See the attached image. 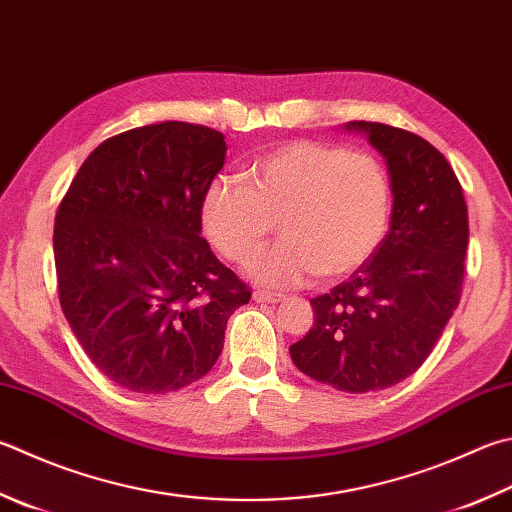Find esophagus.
I'll list each match as a JSON object with an SVG mask.
<instances>
[{
  "mask_svg": "<svg viewBox=\"0 0 512 512\" xmlns=\"http://www.w3.org/2000/svg\"><path fill=\"white\" fill-rule=\"evenodd\" d=\"M254 301L256 303H281L283 301V294H276V292H267V289H254Z\"/></svg>",
  "mask_w": 512,
  "mask_h": 512,
  "instance_id": "esophagus-1",
  "label": "esophagus"
}]
</instances>
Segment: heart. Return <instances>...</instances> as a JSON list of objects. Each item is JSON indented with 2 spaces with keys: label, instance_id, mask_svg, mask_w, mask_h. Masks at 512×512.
<instances>
[{
  "label": "heart",
  "instance_id": "obj_1",
  "mask_svg": "<svg viewBox=\"0 0 512 512\" xmlns=\"http://www.w3.org/2000/svg\"><path fill=\"white\" fill-rule=\"evenodd\" d=\"M243 180L211 182L200 220L218 252L240 265L265 247L278 220L285 240L252 263V276L263 285L352 274L388 229L390 180L368 153L294 140L256 158Z\"/></svg>",
  "mask_w": 512,
  "mask_h": 512
}]
</instances>
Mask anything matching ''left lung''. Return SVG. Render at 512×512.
<instances>
[{
    "label": "left lung",
    "mask_w": 512,
    "mask_h": 512,
    "mask_svg": "<svg viewBox=\"0 0 512 512\" xmlns=\"http://www.w3.org/2000/svg\"><path fill=\"white\" fill-rule=\"evenodd\" d=\"M379 151L390 176V229L330 294L312 298L314 327L289 347L310 379L363 394L392 388L428 359L457 310L468 207L448 160L410 131L347 122Z\"/></svg>",
    "instance_id": "1"
}]
</instances>
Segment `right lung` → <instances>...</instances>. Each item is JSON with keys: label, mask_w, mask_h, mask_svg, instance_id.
<instances>
[{"label": "right lung", "mask_w": 512, "mask_h": 512, "mask_svg": "<svg viewBox=\"0 0 512 512\" xmlns=\"http://www.w3.org/2000/svg\"><path fill=\"white\" fill-rule=\"evenodd\" d=\"M227 156L220 131H124L77 171L55 216L62 312L120 388L167 394L202 379L252 292L202 238L200 207Z\"/></svg>", "instance_id": "add662e5"}]
</instances>
